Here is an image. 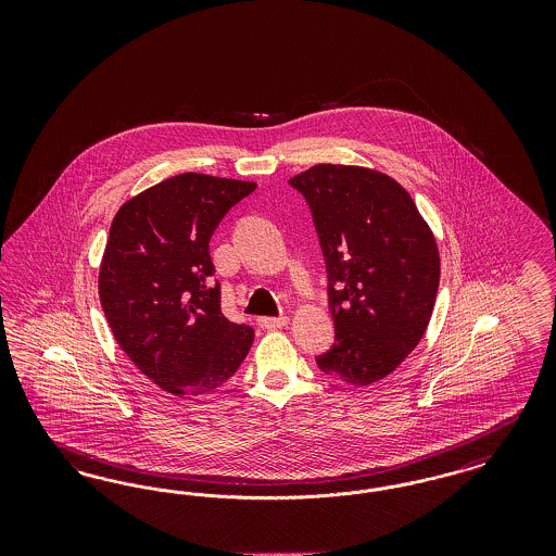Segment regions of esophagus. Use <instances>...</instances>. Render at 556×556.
Returning <instances> with one entry per match:
<instances>
[{
	"label": "esophagus",
	"instance_id": "obj_1",
	"mask_svg": "<svg viewBox=\"0 0 556 556\" xmlns=\"http://www.w3.org/2000/svg\"><path fill=\"white\" fill-rule=\"evenodd\" d=\"M290 323V318L288 317H263L261 318V325L265 327V329H281V327H286Z\"/></svg>",
	"mask_w": 556,
	"mask_h": 556
}]
</instances>
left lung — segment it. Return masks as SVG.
I'll list each match as a JSON object with an SVG mask.
<instances>
[{
    "label": "left lung",
    "mask_w": 556,
    "mask_h": 556,
    "mask_svg": "<svg viewBox=\"0 0 556 556\" xmlns=\"http://www.w3.org/2000/svg\"><path fill=\"white\" fill-rule=\"evenodd\" d=\"M290 184L313 211L329 275L338 342L318 369L367 388L424 338L440 286L438 241L410 193L381 170L315 164Z\"/></svg>",
    "instance_id": "8db88e82"
}]
</instances>
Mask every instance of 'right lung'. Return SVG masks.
Here are the masks:
<instances>
[{
    "mask_svg": "<svg viewBox=\"0 0 556 556\" xmlns=\"http://www.w3.org/2000/svg\"><path fill=\"white\" fill-rule=\"evenodd\" d=\"M252 181L184 173L127 200L110 225L100 302L114 340L150 381L193 400L236 375L254 331L220 313L211 238Z\"/></svg>",
    "mask_w": 556,
    "mask_h": 556,
    "instance_id": "obj_1",
    "label": "right lung"
}]
</instances>
